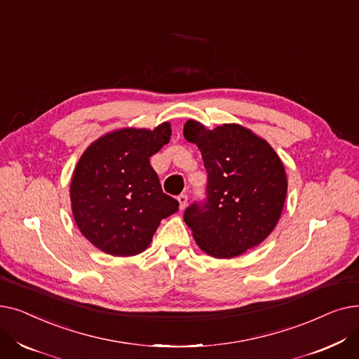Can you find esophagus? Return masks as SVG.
<instances>
[{
  "mask_svg": "<svg viewBox=\"0 0 359 359\" xmlns=\"http://www.w3.org/2000/svg\"><path fill=\"white\" fill-rule=\"evenodd\" d=\"M177 201H179V208H180V210H184V206L187 205V195H184V194L179 195V196H177Z\"/></svg>",
  "mask_w": 359,
  "mask_h": 359,
  "instance_id": "1",
  "label": "esophagus"
}]
</instances>
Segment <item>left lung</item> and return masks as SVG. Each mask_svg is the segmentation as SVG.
Listing matches in <instances>:
<instances>
[{
	"label": "left lung",
	"instance_id": "1",
	"mask_svg": "<svg viewBox=\"0 0 359 359\" xmlns=\"http://www.w3.org/2000/svg\"><path fill=\"white\" fill-rule=\"evenodd\" d=\"M183 134L198 145L208 175L205 199L183 214L198 246L218 259L259 246L275 229L287 198L285 168L273 148L236 123L210 130L187 121Z\"/></svg>",
	"mask_w": 359,
	"mask_h": 359
}]
</instances>
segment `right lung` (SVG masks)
<instances>
[{"label": "right lung", "mask_w": 359, "mask_h": 359, "mask_svg": "<svg viewBox=\"0 0 359 359\" xmlns=\"http://www.w3.org/2000/svg\"><path fill=\"white\" fill-rule=\"evenodd\" d=\"M172 128H126L93 142L71 180L72 214L83 236L113 256L147 249L160 221L179 210L163 192L149 157L170 141Z\"/></svg>", "instance_id": "right-lung-1"}]
</instances>
